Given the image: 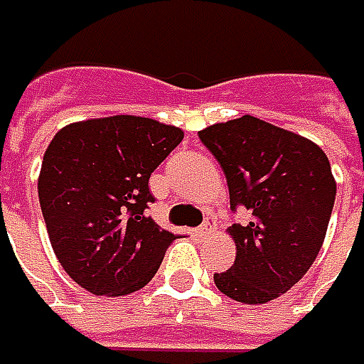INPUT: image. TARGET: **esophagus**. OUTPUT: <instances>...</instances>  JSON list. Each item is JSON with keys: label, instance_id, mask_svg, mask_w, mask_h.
<instances>
[{"label": "esophagus", "instance_id": "esophagus-1", "mask_svg": "<svg viewBox=\"0 0 364 364\" xmlns=\"http://www.w3.org/2000/svg\"><path fill=\"white\" fill-rule=\"evenodd\" d=\"M215 225H217V223H215V217H213V215H209V217H207V221H205V223L198 228V231H196V233H198V235H209V233H213Z\"/></svg>", "mask_w": 364, "mask_h": 364}]
</instances>
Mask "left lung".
<instances>
[{
	"label": "left lung",
	"mask_w": 364,
	"mask_h": 364,
	"mask_svg": "<svg viewBox=\"0 0 364 364\" xmlns=\"http://www.w3.org/2000/svg\"><path fill=\"white\" fill-rule=\"evenodd\" d=\"M228 178L231 209L250 213L229 228L235 262L215 274L231 299L258 305L303 279L318 258L336 198L326 154L305 136L245 114L198 131Z\"/></svg>",
	"instance_id": "obj_1"
}]
</instances>
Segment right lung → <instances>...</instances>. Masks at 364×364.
Here are the masks:
<instances>
[{
  "instance_id": "obj_1",
  "label": "right lung",
  "mask_w": 364,
  "mask_h": 364,
  "mask_svg": "<svg viewBox=\"0 0 364 364\" xmlns=\"http://www.w3.org/2000/svg\"><path fill=\"white\" fill-rule=\"evenodd\" d=\"M184 139L154 119L71 122L53 136L38 176L48 240L82 289L120 297L151 281L176 240L147 215L149 176Z\"/></svg>"
}]
</instances>
